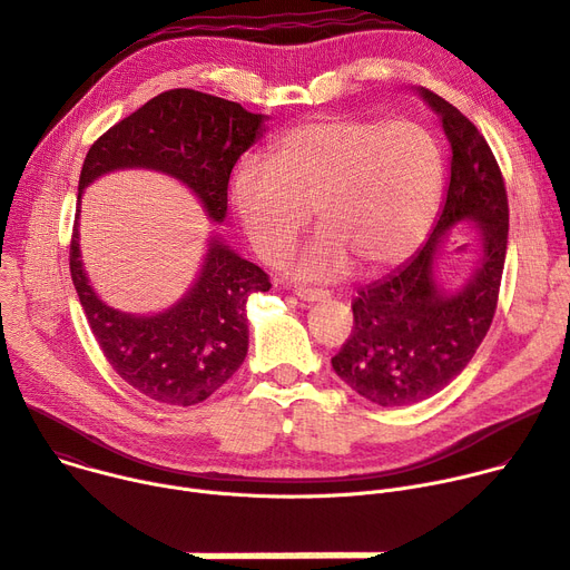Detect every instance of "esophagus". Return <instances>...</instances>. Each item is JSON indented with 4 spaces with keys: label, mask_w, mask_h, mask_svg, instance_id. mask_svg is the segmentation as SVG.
I'll return each instance as SVG.
<instances>
[{
    "label": "esophagus",
    "mask_w": 570,
    "mask_h": 570,
    "mask_svg": "<svg viewBox=\"0 0 570 570\" xmlns=\"http://www.w3.org/2000/svg\"><path fill=\"white\" fill-rule=\"evenodd\" d=\"M294 294L301 298V301H308V303H315V301H324L328 294L322 292V289H305V287H296Z\"/></svg>",
    "instance_id": "1"
}]
</instances>
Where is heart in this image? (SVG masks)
<instances>
[{
    "label": "heart",
    "instance_id": "obj_1",
    "mask_svg": "<svg viewBox=\"0 0 570 570\" xmlns=\"http://www.w3.org/2000/svg\"><path fill=\"white\" fill-rule=\"evenodd\" d=\"M443 191V153L406 120L335 116L283 135L272 164L244 159L230 200L253 248L281 259L315 212L322 230L292 262L303 281H335L352 262L390 269L426 239Z\"/></svg>",
    "mask_w": 570,
    "mask_h": 570
}]
</instances>
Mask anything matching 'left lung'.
I'll return each mask as SVG.
<instances>
[{"label": "left lung", "instance_id": "obj_1", "mask_svg": "<svg viewBox=\"0 0 570 570\" xmlns=\"http://www.w3.org/2000/svg\"><path fill=\"white\" fill-rule=\"evenodd\" d=\"M450 141V187L429 239L354 301V331L331 358L335 374L376 406L424 402L452 383L487 337L507 257L509 203L500 166L479 129L448 100L413 86ZM456 227L473 230L475 262L459 285L440 272Z\"/></svg>", "mask_w": 570, "mask_h": 570}]
</instances>
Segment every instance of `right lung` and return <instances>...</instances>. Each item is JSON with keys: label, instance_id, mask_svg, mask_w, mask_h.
Returning <instances> with one entry per match:
<instances>
[{"label": "right lung", "instance_id": "1", "mask_svg": "<svg viewBox=\"0 0 570 570\" xmlns=\"http://www.w3.org/2000/svg\"><path fill=\"white\" fill-rule=\"evenodd\" d=\"M269 116L191 89H173L122 118L89 150L79 175L70 276L89 326L116 374L148 400L194 406L222 387L248 352L246 301L269 276L209 233L200 269L168 308L132 315L94 289L79 248L83 189L114 170H155L185 185L209 222L224 224L237 159L267 132Z\"/></svg>", "mask_w": 570, "mask_h": 570}]
</instances>
